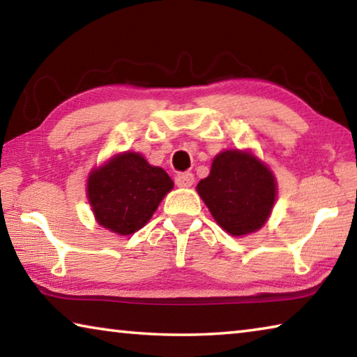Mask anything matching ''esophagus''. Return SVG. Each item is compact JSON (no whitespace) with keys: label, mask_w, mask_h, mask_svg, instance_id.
Returning <instances> with one entry per match:
<instances>
[{"label":"esophagus","mask_w":357,"mask_h":357,"mask_svg":"<svg viewBox=\"0 0 357 357\" xmlns=\"http://www.w3.org/2000/svg\"><path fill=\"white\" fill-rule=\"evenodd\" d=\"M193 178L192 173H179L176 178H174V183H176L178 187H190L193 184Z\"/></svg>","instance_id":"esophagus-1"}]
</instances>
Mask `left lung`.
<instances>
[{
	"label": "left lung",
	"instance_id": "1",
	"mask_svg": "<svg viewBox=\"0 0 357 357\" xmlns=\"http://www.w3.org/2000/svg\"><path fill=\"white\" fill-rule=\"evenodd\" d=\"M197 192L219 227L239 238L268 222L277 198V181L250 149H225L214 157Z\"/></svg>",
	"mask_w": 357,
	"mask_h": 357
}]
</instances>
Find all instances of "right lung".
Instances as JSON below:
<instances>
[{
    "label": "right lung",
    "instance_id": "obj_1",
    "mask_svg": "<svg viewBox=\"0 0 357 357\" xmlns=\"http://www.w3.org/2000/svg\"><path fill=\"white\" fill-rule=\"evenodd\" d=\"M173 185L164 168L124 151L89 172L86 197L100 227L129 236L146 225Z\"/></svg>",
    "mask_w": 357,
    "mask_h": 357
}]
</instances>
